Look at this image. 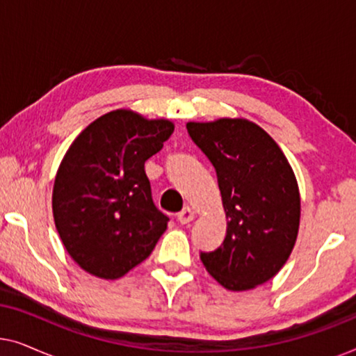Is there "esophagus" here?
I'll return each mask as SVG.
<instances>
[{
    "mask_svg": "<svg viewBox=\"0 0 356 356\" xmlns=\"http://www.w3.org/2000/svg\"><path fill=\"white\" fill-rule=\"evenodd\" d=\"M194 217H196V213H194V211H193L191 207H184L183 211L178 212V216H177L179 223H189V222H193Z\"/></svg>",
    "mask_w": 356,
    "mask_h": 356,
    "instance_id": "esophagus-1",
    "label": "esophagus"
}]
</instances>
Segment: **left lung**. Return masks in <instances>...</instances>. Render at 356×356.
Wrapping results in <instances>:
<instances>
[{"label": "left lung", "instance_id": "1", "mask_svg": "<svg viewBox=\"0 0 356 356\" xmlns=\"http://www.w3.org/2000/svg\"><path fill=\"white\" fill-rule=\"evenodd\" d=\"M186 128L216 168L227 216L225 240L201 252L202 264L227 290L256 289L284 267L298 236L293 170L275 140L250 120L189 121Z\"/></svg>", "mask_w": 356, "mask_h": 356}]
</instances>
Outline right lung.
<instances>
[{
	"label": "right lung",
	"mask_w": 356,
	"mask_h": 356,
	"mask_svg": "<svg viewBox=\"0 0 356 356\" xmlns=\"http://www.w3.org/2000/svg\"><path fill=\"white\" fill-rule=\"evenodd\" d=\"M170 120L113 110L67 149L53 184V218L67 254L99 279L115 280L147 259L167 230L154 206L145 160L172 136Z\"/></svg>",
	"instance_id": "1"
}]
</instances>
